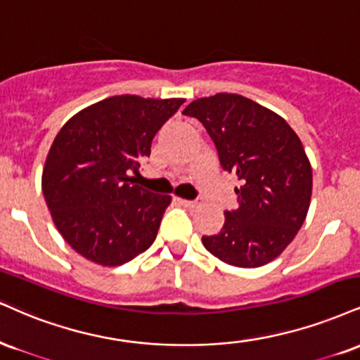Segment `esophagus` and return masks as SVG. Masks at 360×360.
<instances>
[{"label":"esophagus","mask_w":360,"mask_h":360,"mask_svg":"<svg viewBox=\"0 0 360 360\" xmlns=\"http://www.w3.org/2000/svg\"><path fill=\"white\" fill-rule=\"evenodd\" d=\"M177 202H179V205L184 206V207H196V206L201 205L199 201H189V199H181V198H177Z\"/></svg>","instance_id":"esophagus-1"}]
</instances>
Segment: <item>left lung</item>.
Here are the masks:
<instances>
[{"mask_svg":"<svg viewBox=\"0 0 360 360\" xmlns=\"http://www.w3.org/2000/svg\"><path fill=\"white\" fill-rule=\"evenodd\" d=\"M205 125L224 171L236 172V210L202 245L233 266L257 268L278 257L305 221L311 167L293 129L243 95L216 94L183 110Z\"/></svg>","mask_w":360,"mask_h":360,"instance_id":"left-lung-1","label":"left lung"}]
</instances>
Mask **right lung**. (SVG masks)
Segmentation results:
<instances>
[{"label": "right lung", "mask_w": 360, "mask_h": 360, "mask_svg": "<svg viewBox=\"0 0 360 360\" xmlns=\"http://www.w3.org/2000/svg\"><path fill=\"white\" fill-rule=\"evenodd\" d=\"M183 103L115 95L80 110L56 134L43 196L60 235L82 257L119 266L154 243L171 196L134 184L132 174Z\"/></svg>", "instance_id": "add662e5"}]
</instances>
